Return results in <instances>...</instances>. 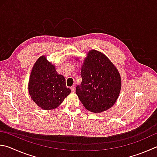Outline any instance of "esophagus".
Listing matches in <instances>:
<instances>
[{
    "label": "esophagus",
    "mask_w": 157,
    "mask_h": 157,
    "mask_svg": "<svg viewBox=\"0 0 157 157\" xmlns=\"http://www.w3.org/2000/svg\"><path fill=\"white\" fill-rule=\"evenodd\" d=\"M71 91H72V92H75V86H72L71 87Z\"/></svg>",
    "instance_id": "obj_1"
}]
</instances>
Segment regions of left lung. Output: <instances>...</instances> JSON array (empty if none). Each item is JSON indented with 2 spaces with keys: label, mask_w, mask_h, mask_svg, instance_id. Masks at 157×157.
<instances>
[{
  "label": "left lung",
  "mask_w": 157,
  "mask_h": 157,
  "mask_svg": "<svg viewBox=\"0 0 157 157\" xmlns=\"http://www.w3.org/2000/svg\"><path fill=\"white\" fill-rule=\"evenodd\" d=\"M81 76L82 83L76 87L75 93L86 110L100 113L115 104L121 88V78L105 54L95 49L88 51L81 66Z\"/></svg>",
  "instance_id": "1"
}]
</instances>
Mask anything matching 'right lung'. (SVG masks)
<instances>
[{
    "label": "right lung",
    "mask_w": 157,
    "mask_h": 157,
    "mask_svg": "<svg viewBox=\"0 0 157 157\" xmlns=\"http://www.w3.org/2000/svg\"><path fill=\"white\" fill-rule=\"evenodd\" d=\"M31 98L43 110H53L58 107L71 92L66 86L63 75L56 70L55 65L42 56L33 64L28 83Z\"/></svg>",
    "instance_id": "obj_1"
}]
</instances>
